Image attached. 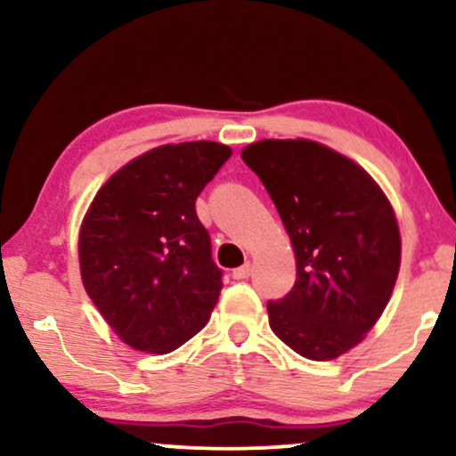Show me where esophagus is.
<instances>
[{
    "label": "esophagus",
    "instance_id": "obj_1",
    "mask_svg": "<svg viewBox=\"0 0 456 456\" xmlns=\"http://www.w3.org/2000/svg\"><path fill=\"white\" fill-rule=\"evenodd\" d=\"M250 274H253V265H250V264L240 265V268H235V270L232 272V276H233L235 281H244V279H248Z\"/></svg>",
    "mask_w": 456,
    "mask_h": 456
}]
</instances>
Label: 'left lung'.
<instances>
[{
  "label": "left lung",
  "mask_w": 456,
  "mask_h": 456,
  "mask_svg": "<svg viewBox=\"0 0 456 456\" xmlns=\"http://www.w3.org/2000/svg\"><path fill=\"white\" fill-rule=\"evenodd\" d=\"M242 159L265 186L296 253V282L268 302L270 328L308 360L349 352L375 326L401 265V235L362 167L306 139H265Z\"/></svg>",
  "instance_id": "1"
}]
</instances>
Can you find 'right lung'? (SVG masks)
Instances as JSON below:
<instances>
[{
  "label": "right lung",
  "mask_w": 456,
  "mask_h": 456,
  "mask_svg": "<svg viewBox=\"0 0 456 456\" xmlns=\"http://www.w3.org/2000/svg\"><path fill=\"white\" fill-rule=\"evenodd\" d=\"M229 156L214 141L160 145L111 175L83 218L78 264L87 296L139 352L184 345L221 296L223 270L195 201Z\"/></svg>",
  "instance_id": "1"
}]
</instances>
